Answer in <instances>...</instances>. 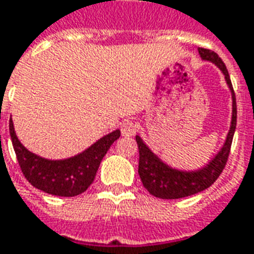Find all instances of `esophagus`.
Returning a JSON list of instances; mask_svg holds the SVG:
<instances>
[{
    "instance_id": "34e87169",
    "label": "esophagus",
    "mask_w": 254,
    "mask_h": 254,
    "mask_svg": "<svg viewBox=\"0 0 254 254\" xmlns=\"http://www.w3.org/2000/svg\"><path fill=\"white\" fill-rule=\"evenodd\" d=\"M135 130H137V125L129 120L121 124V133H123L124 137H131L135 133Z\"/></svg>"
}]
</instances>
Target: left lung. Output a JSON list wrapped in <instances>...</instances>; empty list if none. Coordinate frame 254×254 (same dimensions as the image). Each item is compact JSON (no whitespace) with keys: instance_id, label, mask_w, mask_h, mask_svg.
<instances>
[{"instance_id":"1","label":"left lung","mask_w":254,"mask_h":254,"mask_svg":"<svg viewBox=\"0 0 254 254\" xmlns=\"http://www.w3.org/2000/svg\"><path fill=\"white\" fill-rule=\"evenodd\" d=\"M198 54L204 61L213 63L225 75V81L229 90L232 93V121L226 140L222 145V148L210 161L197 170H179L172 166L166 165L165 162L158 158L154 153L149 149L140 135H135V141L138 145L140 152V161H138V174L144 184L145 189L154 197L164 198V200H176L183 197L191 196L200 191L208 189L216 180L220 177V174L224 170L229 157L232 140L235 135L236 123H237V106H236V96L232 81H230L229 73L226 69L225 64L218 57L217 53L212 50L198 48Z\"/></svg>"}]
</instances>
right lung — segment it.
<instances>
[{
    "mask_svg": "<svg viewBox=\"0 0 254 254\" xmlns=\"http://www.w3.org/2000/svg\"><path fill=\"white\" fill-rule=\"evenodd\" d=\"M9 131L17 161L25 179L40 190L60 197H74L84 193L94 181L98 166L121 131H112L96 141L80 154L65 160H48L29 152L19 142L13 121H9Z\"/></svg>",
    "mask_w": 254,
    "mask_h": 254,
    "instance_id": "1",
    "label": "right lung"
}]
</instances>
